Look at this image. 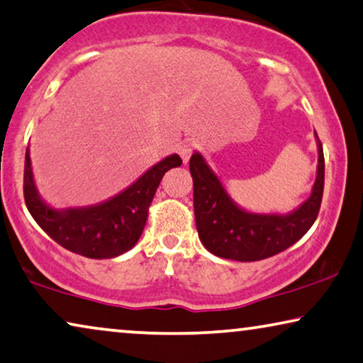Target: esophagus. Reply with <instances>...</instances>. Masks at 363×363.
Masks as SVG:
<instances>
[{"label":"esophagus","instance_id":"obj_1","mask_svg":"<svg viewBox=\"0 0 363 363\" xmlns=\"http://www.w3.org/2000/svg\"><path fill=\"white\" fill-rule=\"evenodd\" d=\"M193 152V144L191 143H183L180 147H178V154H180L183 164H186L190 160Z\"/></svg>","mask_w":363,"mask_h":363}]
</instances>
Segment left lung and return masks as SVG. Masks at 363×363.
<instances>
[{
    "label": "left lung",
    "instance_id": "obj_1",
    "mask_svg": "<svg viewBox=\"0 0 363 363\" xmlns=\"http://www.w3.org/2000/svg\"><path fill=\"white\" fill-rule=\"evenodd\" d=\"M318 145V170L311 194L296 209L280 213H252L230 198L220 178L203 154L193 152V204L201 244L220 259L255 262L277 255L308 233L318 218L324 190L323 144L314 130Z\"/></svg>",
    "mask_w": 363,
    "mask_h": 363
}]
</instances>
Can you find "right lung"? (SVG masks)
<instances>
[{"label":"right lung","mask_w":363,"mask_h":363,"mask_svg":"<svg viewBox=\"0 0 363 363\" xmlns=\"http://www.w3.org/2000/svg\"><path fill=\"white\" fill-rule=\"evenodd\" d=\"M180 165V157L172 154L152 165L125 190L101 203L57 209L40 196L28 147L24 162L26 206L44 233L67 250L88 259H113L138 244L162 177Z\"/></svg>","instance_id":"1"}]
</instances>
